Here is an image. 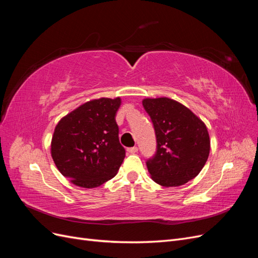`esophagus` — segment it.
<instances>
[{"instance_id": "esophagus-1", "label": "esophagus", "mask_w": 258, "mask_h": 258, "mask_svg": "<svg viewBox=\"0 0 258 258\" xmlns=\"http://www.w3.org/2000/svg\"><path fill=\"white\" fill-rule=\"evenodd\" d=\"M127 152L130 153V154H135L138 152V147L137 146H134V147H129L127 148Z\"/></svg>"}]
</instances>
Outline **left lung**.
Returning a JSON list of instances; mask_svg holds the SVG:
<instances>
[{
	"mask_svg": "<svg viewBox=\"0 0 258 258\" xmlns=\"http://www.w3.org/2000/svg\"><path fill=\"white\" fill-rule=\"evenodd\" d=\"M143 106L154 124L157 150L146 161L154 182L181 186L196 177L210 154L205 122L185 105L169 98L144 99Z\"/></svg>",
	"mask_w": 258,
	"mask_h": 258,
	"instance_id": "1",
	"label": "left lung"
}]
</instances>
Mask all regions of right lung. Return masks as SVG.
<instances>
[{"label":"right lung","mask_w":258,"mask_h":258,"mask_svg":"<svg viewBox=\"0 0 258 258\" xmlns=\"http://www.w3.org/2000/svg\"><path fill=\"white\" fill-rule=\"evenodd\" d=\"M120 98L88 101L58 122L51 139V157L73 184L95 188L113 178L126 151L119 143L115 117Z\"/></svg>","instance_id":"add662e5"}]
</instances>
